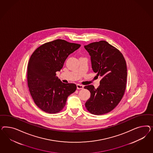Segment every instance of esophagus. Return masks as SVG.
<instances>
[{
	"label": "esophagus",
	"mask_w": 153,
	"mask_h": 153,
	"mask_svg": "<svg viewBox=\"0 0 153 153\" xmlns=\"http://www.w3.org/2000/svg\"><path fill=\"white\" fill-rule=\"evenodd\" d=\"M77 89H82L83 88V86L81 84H77Z\"/></svg>",
	"instance_id": "1"
}]
</instances>
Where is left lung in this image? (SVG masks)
I'll use <instances>...</instances> for the list:
<instances>
[{
	"label": "left lung",
	"mask_w": 153,
	"mask_h": 153,
	"mask_svg": "<svg viewBox=\"0 0 153 153\" xmlns=\"http://www.w3.org/2000/svg\"><path fill=\"white\" fill-rule=\"evenodd\" d=\"M91 56L93 71L102 79L97 88L85 86L91 93L85 107L93 114L102 115L112 111L120 102L125 91L127 65L122 54L105 41L84 46Z\"/></svg>",
	"instance_id": "obj_1"
}]
</instances>
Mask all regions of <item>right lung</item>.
<instances>
[{
	"label": "right lung",
	"instance_id": "right-lung-1",
	"mask_svg": "<svg viewBox=\"0 0 153 153\" xmlns=\"http://www.w3.org/2000/svg\"><path fill=\"white\" fill-rule=\"evenodd\" d=\"M81 45L57 39L44 44L31 56L27 67V82L36 105L48 113L61 111L67 99L76 91L74 83H63L56 76L67 57Z\"/></svg>",
	"mask_w": 153,
	"mask_h": 153
}]
</instances>
